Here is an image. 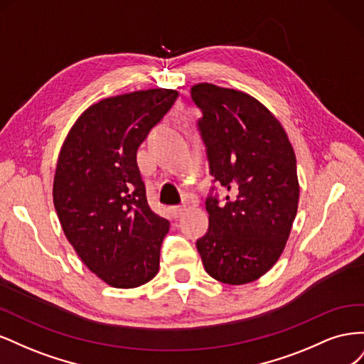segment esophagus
<instances>
[{
    "instance_id": "esophagus-1",
    "label": "esophagus",
    "mask_w": 364,
    "mask_h": 364,
    "mask_svg": "<svg viewBox=\"0 0 364 364\" xmlns=\"http://www.w3.org/2000/svg\"><path fill=\"white\" fill-rule=\"evenodd\" d=\"M185 211H186L185 206H173V208H171V215H173L174 218H179V217L183 215Z\"/></svg>"
}]
</instances>
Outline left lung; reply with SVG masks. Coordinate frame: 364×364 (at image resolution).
Wrapping results in <instances>:
<instances>
[{
    "mask_svg": "<svg viewBox=\"0 0 364 364\" xmlns=\"http://www.w3.org/2000/svg\"><path fill=\"white\" fill-rule=\"evenodd\" d=\"M197 121L215 186L206 197L208 232L196 241L214 279L240 285L278 261L299 202L296 156L287 134L255 98L211 83L191 87Z\"/></svg>",
    "mask_w": 364,
    "mask_h": 364,
    "instance_id": "1",
    "label": "left lung"
}]
</instances>
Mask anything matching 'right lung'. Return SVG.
Returning a JSON list of instances; mask_svg holds the SVG:
<instances>
[{"instance_id":"obj_1","label":"right lung","mask_w":364,"mask_h":364,"mask_svg":"<svg viewBox=\"0 0 364 364\" xmlns=\"http://www.w3.org/2000/svg\"><path fill=\"white\" fill-rule=\"evenodd\" d=\"M178 91L147 90L87 107L65 139L53 200L85 266L115 289H134L159 270L170 223L150 209L136 151Z\"/></svg>"}]
</instances>
